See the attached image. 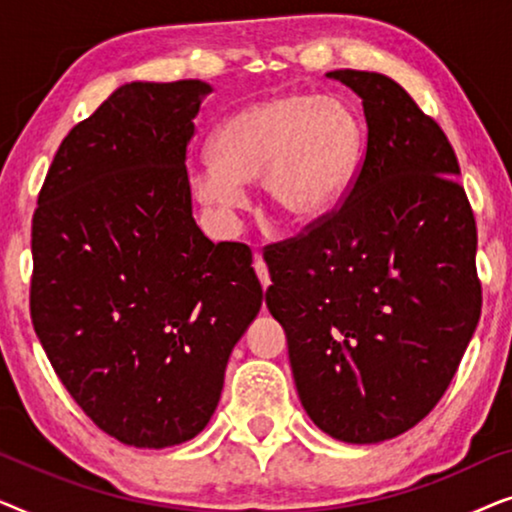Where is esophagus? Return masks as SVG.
<instances>
[{"mask_svg": "<svg viewBox=\"0 0 512 512\" xmlns=\"http://www.w3.org/2000/svg\"><path fill=\"white\" fill-rule=\"evenodd\" d=\"M254 270H256L258 279H261L263 289H268V286H270V272H268V265H265V261H263V258L258 256V254H256V258H254Z\"/></svg>", "mask_w": 512, "mask_h": 512, "instance_id": "esophagus-1", "label": "esophagus"}]
</instances>
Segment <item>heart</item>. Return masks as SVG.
<instances>
[{
	"label": "heart",
	"instance_id": "1",
	"mask_svg": "<svg viewBox=\"0 0 512 512\" xmlns=\"http://www.w3.org/2000/svg\"><path fill=\"white\" fill-rule=\"evenodd\" d=\"M359 151V118L338 97H270L216 128L214 160L193 167L191 186L202 205L230 221L247 202L244 184L263 179L272 212L291 226H310L345 198Z\"/></svg>",
	"mask_w": 512,
	"mask_h": 512
}]
</instances>
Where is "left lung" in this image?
Returning <instances> with one entry per match:
<instances>
[{"label":"left lung","mask_w":512,"mask_h":512,"mask_svg":"<svg viewBox=\"0 0 512 512\" xmlns=\"http://www.w3.org/2000/svg\"><path fill=\"white\" fill-rule=\"evenodd\" d=\"M361 97L366 158L340 209L265 249L300 403L328 436L382 443L436 408L480 319L473 209L440 125L389 76Z\"/></svg>","instance_id":"obj_1"}]
</instances>
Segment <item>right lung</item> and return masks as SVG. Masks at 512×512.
I'll return each instance as SVG.
<instances>
[{
  "mask_svg": "<svg viewBox=\"0 0 512 512\" xmlns=\"http://www.w3.org/2000/svg\"><path fill=\"white\" fill-rule=\"evenodd\" d=\"M205 81H132L62 139L32 219L30 312L60 382L104 433L172 447L219 405L263 305L251 249L193 219L186 149Z\"/></svg>",
  "mask_w": 512,
  "mask_h": 512,
  "instance_id": "right-lung-1",
  "label": "right lung"
}]
</instances>
